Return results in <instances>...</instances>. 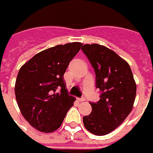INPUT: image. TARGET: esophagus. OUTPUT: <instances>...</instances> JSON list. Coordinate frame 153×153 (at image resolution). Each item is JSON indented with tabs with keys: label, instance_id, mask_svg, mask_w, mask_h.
Here are the masks:
<instances>
[{
	"label": "esophagus",
	"instance_id": "obj_1",
	"mask_svg": "<svg viewBox=\"0 0 153 153\" xmlns=\"http://www.w3.org/2000/svg\"><path fill=\"white\" fill-rule=\"evenodd\" d=\"M77 100L79 102H83V101H85V99L84 98H77Z\"/></svg>",
	"mask_w": 153,
	"mask_h": 153
}]
</instances>
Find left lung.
I'll return each instance as SVG.
<instances>
[{"label":"left lung","instance_id":"left-lung-1","mask_svg":"<svg viewBox=\"0 0 153 153\" xmlns=\"http://www.w3.org/2000/svg\"><path fill=\"white\" fill-rule=\"evenodd\" d=\"M95 69L96 87L102 94L97 103H90L91 113L83 117L85 128L103 136L116 129L134 107L137 85L128 63L116 53L97 44L82 48Z\"/></svg>","mask_w":153,"mask_h":153}]
</instances>
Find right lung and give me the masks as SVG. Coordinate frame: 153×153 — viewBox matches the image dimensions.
Returning a JSON list of instances; mask_svg holds the SVG:
<instances>
[{
  "label": "right lung",
  "mask_w": 153,
  "mask_h": 153,
  "mask_svg": "<svg viewBox=\"0 0 153 153\" xmlns=\"http://www.w3.org/2000/svg\"><path fill=\"white\" fill-rule=\"evenodd\" d=\"M82 46V43L73 42L49 48L19 69L16 99L23 117L37 130L47 134L57 130L73 105L76 99L68 94L63 75Z\"/></svg>",
  "instance_id": "right-lung-1"
}]
</instances>
